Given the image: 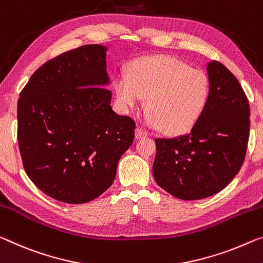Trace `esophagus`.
I'll use <instances>...</instances> for the list:
<instances>
[{
    "label": "esophagus",
    "instance_id": "obj_1",
    "mask_svg": "<svg viewBox=\"0 0 263 263\" xmlns=\"http://www.w3.org/2000/svg\"><path fill=\"white\" fill-rule=\"evenodd\" d=\"M147 137V132L144 131L141 127H137L136 128V139H141Z\"/></svg>",
    "mask_w": 263,
    "mask_h": 263
}]
</instances>
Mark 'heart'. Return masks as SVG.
Here are the masks:
<instances>
[{
	"mask_svg": "<svg viewBox=\"0 0 263 263\" xmlns=\"http://www.w3.org/2000/svg\"><path fill=\"white\" fill-rule=\"evenodd\" d=\"M112 87L119 109L130 114L145 98V122L168 135L190 131L210 101V79L176 57L157 55L133 61L127 74L114 77Z\"/></svg>",
	"mask_w": 263,
	"mask_h": 263,
	"instance_id": "heart-1",
	"label": "heart"
}]
</instances>
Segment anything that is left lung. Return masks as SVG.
Returning <instances> with one entry per match:
<instances>
[{
  "instance_id": "1",
  "label": "left lung",
  "mask_w": 263,
  "mask_h": 263,
  "mask_svg": "<svg viewBox=\"0 0 263 263\" xmlns=\"http://www.w3.org/2000/svg\"><path fill=\"white\" fill-rule=\"evenodd\" d=\"M210 101L186 135L157 138L153 177L173 197L199 200L223 190L239 172L249 139V104L226 66L208 62Z\"/></svg>"
}]
</instances>
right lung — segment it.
I'll return each instance as SVG.
<instances>
[{
	"instance_id": "1",
	"label": "right lung",
	"mask_w": 263,
	"mask_h": 263,
	"mask_svg": "<svg viewBox=\"0 0 263 263\" xmlns=\"http://www.w3.org/2000/svg\"><path fill=\"white\" fill-rule=\"evenodd\" d=\"M83 45L47 62L17 104V138L30 180L58 201L85 203L115 180L136 124L111 107L106 51Z\"/></svg>"
}]
</instances>
